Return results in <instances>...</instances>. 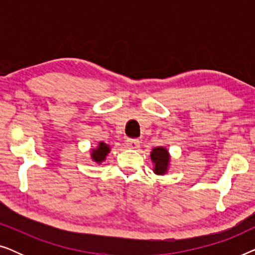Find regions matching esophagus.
I'll return each mask as SVG.
<instances>
[{"label": "esophagus", "mask_w": 255, "mask_h": 255, "mask_svg": "<svg viewBox=\"0 0 255 255\" xmlns=\"http://www.w3.org/2000/svg\"><path fill=\"white\" fill-rule=\"evenodd\" d=\"M139 144H140V141H139V139H128L127 140V146L128 148H138Z\"/></svg>", "instance_id": "esophagus-1"}]
</instances>
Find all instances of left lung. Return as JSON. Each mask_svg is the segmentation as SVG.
I'll use <instances>...</instances> for the list:
<instances>
[{
	"instance_id": "left-lung-1",
	"label": "left lung",
	"mask_w": 255,
	"mask_h": 255,
	"mask_svg": "<svg viewBox=\"0 0 255 255\" xmlns=\"http://www.w3.org/2000/svg\"><path fill=\"white\" fill-rule=\"evenodd\" d=\"M151 160L153 162V172L156 175H165L168 173L170 167V154L168 149L163 146L154 147L151 152Z\"/></svg>"
}]
</instances>
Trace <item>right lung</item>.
Listing matches in <instances>:
<instances>
[{"label": "right lung", "instance_id": "add662e5", "mask_svg": "<svg viewBox=\"0 0 255 255\" xmlns=\"http://www.w3.org/2000/svg\"><path fill=\"white\" fill-rule=\"evenodd\" d=\"M110 153V145L106 144L104 141H100L96 147L90 148V158L97 165H101L103 161H106L108 154Z\"/></svg>", "mask_w": 255, "mask_h": 255}]
</instances>
